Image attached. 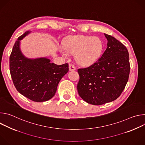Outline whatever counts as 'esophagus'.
<instances>
[{
	"instance_id": "obj_1",
	"label": "esophagus",
	"mask_w": 145,
	"mask_h": 145,
	"mask_svg": "<svg viewBox=\"0 0 145 145\" xmlns=\"http://www.w3.org/2000/svg\"><path fill=\"white\" fill-rule=\"evenodd\" d=\"M69 71H73L76 70L75 67L73 65H72V64H69Z\"/></svg>"
}]
</instances>
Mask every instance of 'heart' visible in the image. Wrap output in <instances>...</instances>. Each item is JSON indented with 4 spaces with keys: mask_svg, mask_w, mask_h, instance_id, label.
Segmentation results:
<instances>
[{
    "mask_svg": "<svg viewBox=\"0 0 145 145\" xmlns=\"http://www.w3.org/2000/svg\"><path fill=\"white\" fill-rule=\"evenodd\" d=\"M103 50V44L97 37L83 35H73L67 38L60 52L65 57L74 55L75 59L83 66H89L97 60Z\"/></svg>",
    "mask_w": 145,
    "mask_h": 145,
    "instance_id": "1",
    "label": "heart"
}]
</instances>
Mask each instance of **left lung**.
Here are the masks:
<instances>
[{
	"instance_id": "1",
	"label": "left lung",
	"mask_w": 145,
	"mask_h": 145,
	"mask_svg": "<svg viewBox=\"0 0 145 145\" xmlns=\"http://www.w3.org/2000/svg\"><path fill=\"white\" fill-rule=\"evenodd\" d=\"M104 34L107 39L104 53L91 66L78 69V95L92 105H101L119 97L130 74L127 49L114 37Z\"/></svg>"
}]
</instances>
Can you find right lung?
Here are the masks:
<instances>
[{"mask_svg":"<svg viewBox=\"0 0 145 145\" xmlns=\"http://www.w3.org/2000/svg\"><path fill=\"white\" fill-rule=\"evenodd\" d=\"M31 32H25L15 42L10 57V71L14 85L20 94L34 101L43 102L54 96L69 65L51 63L46 57H25L20 50V40Z\"/></svg>","mask_w":145,"mask_h":145,"instance_id":"add662e5","label":"right lung"}]
</instances>
